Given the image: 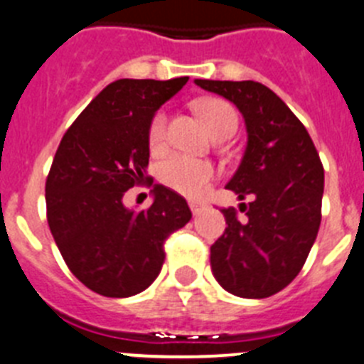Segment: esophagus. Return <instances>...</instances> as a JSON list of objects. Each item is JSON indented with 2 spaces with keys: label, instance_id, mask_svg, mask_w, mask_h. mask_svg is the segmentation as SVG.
<instances>
[{
  "label": "esophagus",
  "instance_id": "1",
  "mask_svg": "<svg viewBox=\"0 0 364 364\" xmlns=\"http://www.w3.org/2000/svg\"><path fill=\"white\" fill-rule=\"evenodd\" d=\"M188 205H190V210H192V214L194 215L199 214V212L203 210V206H205L203 203H199V201H190Z\"/></svg>",
  "mask_w": 364,
  "mask_h": 364
}]
</instances>
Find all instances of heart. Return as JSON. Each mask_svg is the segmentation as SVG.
<instances>
[{"instance_id": "heart-1", "label": "heart", "mask_w": 364, "mask_h": 364, "mask_svg": "<svg viewBox=\"0 0 364 364\" xmlns=\"http://www.w3.org/2000/svg\"><path fill=\"white\" fill-rule=\"evenodd\" d=\"M196 112L203 119L212 137L223 132H235L237 129V114L227 101L218 97H203L194 103ZM166 117L158 112L150 121L149 141L156 149L165 139ZM215 178V168L212 163L203 159L186 158V156H170L159 165V179L170 190L188 198H198Z\"/></svg>"}]
</instances>
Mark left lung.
I'll use <instances>...</instances> for the list:
<instances>
[{
	"instance_id": "8db88e82",
	"label": "left lung",
	"mask_w": 364,
	"mask_h": 364,
	"mask_svg": "<svg viewBox=\"0 0 364 364\" xmlns=\"http://www.w3.org/2000/svg\"><path fill=\"white\" fill-rule=\"evenodd\" d=\"M243 114L248 141L227 188L239 210L223 208L228 227L210 247L212 274L227 292L263 299L294 281L321 225L325 170L304 125L284 101L257 81L196 80Z\"/></svg>"
}]
</instances>
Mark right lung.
I'll list each match as a JSON object with an SVG mask.
<instances>
[{
    "mask_svg": "<svg viewBox=\"0 0 364 364\" xmlns=\"http://www.w3.org/2000/svg\"><path fill=\"white\" fill-rule=\"evenodd\" d=\"M188 77L117 80L88 103L61 139L45 185L47 219L70 272L92 292L130 297L154 283L165 239L192 218L174 190L156 185L146 210L123 196L149 181V129ZM152 183V181H150Z\"/></svg>",
    "mask_w": 364,
    "mask_h": 364,
    "instance_id": "add662e5",
    "label": "right lung"
}]
</instances>
